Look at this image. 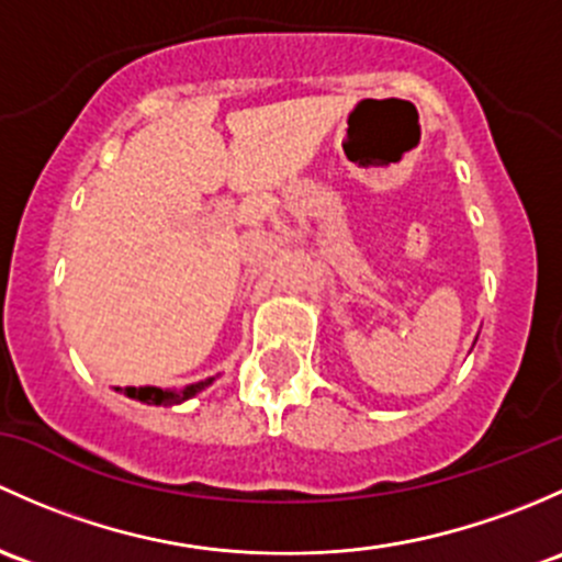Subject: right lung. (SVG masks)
Instances as JSON below:
<instances>
[{"label": "right lung", "instance_id": "add662e5", "mask_svg": "<svg viewBox=\"0 0 562 562\" xmlns=\"http://www.w3.org/2000/svg\"><path fill=\"white\" fill-rule=\"evenodd\" d=\"M211 381L213 379L196 381V384L183 386V390H156V386H140V390H135V386H126L124 395L137 397V401H143V403H154V406H172V403L189 401V397L196 395V392H200L202 386L211 384Z\"/></svg>", "mask_w": 562, "mask_h": 562}]
</instances>
